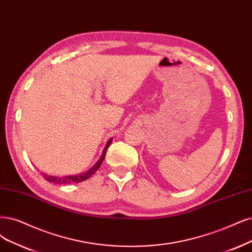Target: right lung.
I'll use <instances>...</instances> for the list:
<instances>
[{
    "instance_id": "add662e5",
    "label": "right lung",
    "mask_w": 252,
    "mask_h": 252,
    "mask_svg": "<svg viewBox=\"0 0 252 252\" xmlns=\"http://www.w3.org/2000/svg\"><path fill=\"white\" fill-rule=\"evenodd\" d=\"M112 143V139L108 141L104 152L101 154V157L99 158V160L96 162V164L91 167V168L85 172V173H80V174H76V175H68V176H54V175H46L45 173H43V178L50 182V183H54V184H77V183H81L83 181H86L87 179H89L91 175L94 174L96 172V170L99 168L102 161H104L105 157H106V153L108 147L111 145Z\"/></svg>"
}]
</instances>
